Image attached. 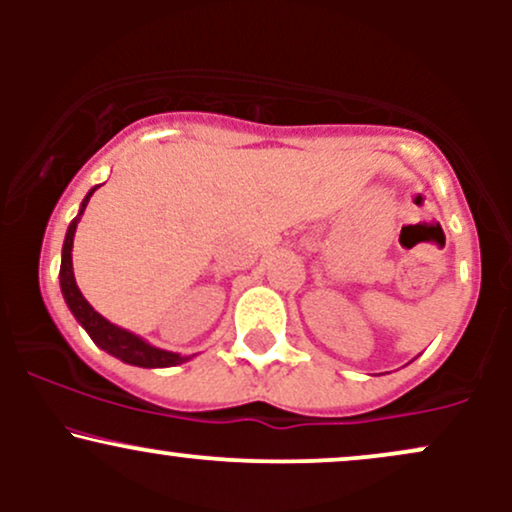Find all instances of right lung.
I'll list each match as a JSON object with an SVG mask.
<instances>
[{
  "label": "right lung",
  "mask_w": 512,
  "mask_h": 512,
  "mask_svg": "<svg viewBox=\"0 0 512 512\" xmlns=\"http://www.w3.org/2000/svg\"><path fill=\"white\" fill-rule=\"evenodd\" d=\"M96 187L88 192L84 202H81V211L79 216L84 214L88 199H91ZM79 216L69 223L67 238H64L62 245V267H60V286L64 293V301H67L69 310H72L76 320L81 322V327L88 332V337L93 339L103 351L113 354L120 358V361L132 363V366H142V368H168V366H178V363L187 361V356L180 354H170V351L156 349V346L146 344L144 339H139L137 334L122 330V327L113 325V322L105 320L103 315H98L96 310L88 305V301L81 296L79 286L74 281V269H72V245H74V231L76 223H79Z\"/></svg>",
  "instance_id": "add662e5"
}]
</instances>
